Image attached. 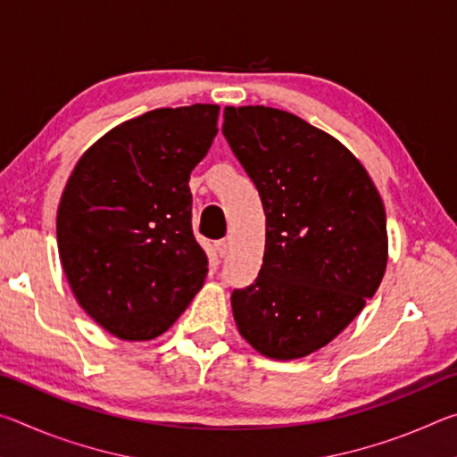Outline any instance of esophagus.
<instances>
[{
  "label": "esophagus",
  "instance_id": "obj_1",
  "mask_svg": "<svg viewBox=\"0 0 457 457\" xmlns=\"http://www.w3.org/2000/svg\"><path fill=\"white\" fill-rule=\"evenodd\" d=\"M213 247H215V252H218L220 256L223 258V256H226V253H228V250H229V242H228L226 237H223V239H218V242L213 244Z\"/></svg>",
  "mask_w": 457,
  "mask_h": 457
}]
</instances>
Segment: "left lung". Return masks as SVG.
Listing matches in <instances>:
<instances>
[{"label":"left lung","mask_w":457,"mask_h":457,"mask_svg":"<svg viewBox=\"0 0 457 457\" xmlns=\"http://www.w3.org/2000/svg\"><path fill=\"white\" fill-rule=\"evenodd\" d=\"M221 133L266 213L260 274L231 292L237 330L270 359L306 357L349 327L383 280L381 195L346 146L292 112L226 106Z\"/></svg>","instance_id":"obj_1"}]
</instances>
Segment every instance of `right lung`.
Wrapping results in <instances>:
<instances>
[{
  "label": "right lung",
  "mask_w": 457,
  "mask_h": 457,
  "mask_svg": "<svg viewBox=\"0 0 457 457\" xmlns=\"http://www.w3.org/2000/svg\"><path fill=\"white\" fill-rule=\"evenodd\" d=\"M218 104L157 108L82 154L58 207V252L79 304L111 335L149 340L201 290L189 175L218 135Z\"/></svg>",
  "instance_id": "1"
}]
</instances>
